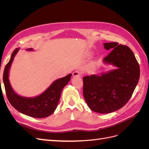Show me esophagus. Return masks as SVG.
<instances>
[{"label":"esophagus","instance_id":"34e87169","mask_svg":"<svg viewBox=\"0 0 149 149\" xmlns=\"http://www.w3.org/2000/svg\"><path fill=\"white\" fill-rule=\"evenodd\" d=\"M73 77H77V76H81V73L79 71H75L73 73Z\"/></svg>","mask_w":149,"mask_h":149}]
</instances>
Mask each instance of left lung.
I'll list each match as a JSON object with an SVG mask.
<instances>
[{
  "label": "left lung",
  "instance_id": "obj_1",
  "mask_svg": "<svg viewBox=\"0 0 149 149\" xmlns=\"http://www.w3.org/2000/svg\"><path fill=\"white\" fill-rule=\"evenodd\" d=\"M111 50L103 59L117 68L83 78V96L88 106L98 113L107 114L123 107L131 97L140 78V67L132 51L117 42L104 44Z\"/></svg>",
  "mask_w": 149,
  "mask_h": 149
}]
</instances>
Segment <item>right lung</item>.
<instances>
[{"instance_id":"add662e5","label":"right lung","mask_w":149,"mask_h":149,"mask_svg":"<svg viewBox=\"0 0 149 149\" xmlns=\"http://www.w3.org/2000/svg\"><path fill=\"white\" fill-rule=\"evenodd\" d=\"M19 48L12 53L10 61L6 65L3 74V81L6 95L11 105L21 113L35 118H44L50 116L55 111L59 102L61 92L68 83L71 74L55 81L42 94L35 97H22L13 91L8 79V72L12 63ZM32 51V48L27 49Z\"/></svg>"}]
</instances>
